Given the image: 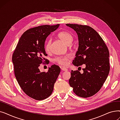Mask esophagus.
Returning a JSON list of instances; mask_svg holds the SVG:
<instances>
[{
  "label": "esophagus",
  "mask_w": 120,
  "mask_h": 120,
  "mask_svg": "<svg viewBox=\"0 0 120 120\" xmlns=\"http://www.w3.org/2000/svg\"><path fill=\"white\" fill-rule=\"evenodd\" d=\"M61 70H62V71H68V70H67V68H64V67H61Z\"/></svg>",
  "instance_id": "1"
}]
</instances>
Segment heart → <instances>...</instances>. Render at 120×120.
Masks as SVG:
<instances>
[{
  "label": "heart",
  "instance_id": "b5f03b06",
  "mask_svg": "<svg viewBox=\"0 0 120 120\" xmlns=\"http://www.w3.org/2000/svg\"><path fill=\"white\" fill-rule=\"evenodd\" d=\"M58 37L61 40L64 42L67 45H69L73 40L72 36L71 34L66 31H61L58 34ZM52 43V39L49 38L46 42L45 45V49L47 52H49L50 50V45ZM70 59V56L69 55H66L63 57H58L54 59V61L59 65L62 66H67Z\"/></svg>",
  "mask_w": 120,
  "mask_h": 120
}]
</instances>
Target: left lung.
Listing matches in <instances>:
<instances>
[{"instance_id":"1","label":"left lung","mask_w":120,"mask_h":120,"mask_svg":"<svg viewBox=\"0 0 120 120\" xmlns=\"http://www.w3.org/2000/svg\"><path fill=\"white\" fill-rule=\"evenodd\" d=\"M76 31L79 47L72 63L75 66L86 65L83 73L71 71L69 84L77 96L87 98L102 87L110 70L108 47L97 31L87 25L67 24Z\"/></svg>"}]
</instances>
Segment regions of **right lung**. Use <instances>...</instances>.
Returning <instances> with one entry per match:
<instances>
[{
    "mask_svg": "<svg viewBox=\"0 0 120 120\" xmlns=\"http://www.w3.org/2000/svg\"><path fill=\"white\" fill-rule=\"evenodd\" d=\"M59 26L42 25L25 31L12 54L18 84L28 96L36 100L45 99L51 95L60 72V68L55 65L49 68L47 72H41L38 68L40 64L48 62L44 58L47 55L45 50L46 38Z\"/></svg>",
    "mask_w": 120,
    "mask_h": 120,
    "instance_id": "right-lung-1",
    "label": "right lung"
}]
</instances>
